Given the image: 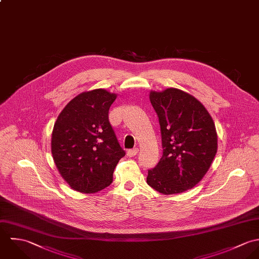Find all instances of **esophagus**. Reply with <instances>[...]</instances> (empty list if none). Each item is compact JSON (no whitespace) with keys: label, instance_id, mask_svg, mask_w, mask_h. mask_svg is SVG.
<instances>
[{"label":"esophagus","instance_id":"1","mask_svg":"<svg viewBox=\"0 0 259 259\" xmlns=\"http://www.w3.org/2000/svg\"><path fill=\"white\" fill-rule=\"evenodd\" d=\"M138 151H139V149H138V148L130 149V150H128V151H127V155L129 156V157H134V156H136L138 154Z\"/></svg>","mask_w":259,"mask_h":259}]
</instances>
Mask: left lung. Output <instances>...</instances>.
Segmentation results:
<instances>
[{"instance_id": "obj_1", "label": "left lung", "mask_w": 259, "mask_h": 259, "mask_svg": "<svg viewBox=\"0 0 259 259\" xmlns=\"http://www.w3.org/2000/svg\"><path fill=\"white\" fill-rule=\"evenodd\" d=\"M159 118L163 155L148 170L147 183L165 194L182 193L198 184L217 152L214 121L199 100L177 88L150 91Z\"/></svg>"}]
</instances>
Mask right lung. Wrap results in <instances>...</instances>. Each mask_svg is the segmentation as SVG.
Instances as JSON below:
<instances>
[{"mask_svg":"<svg viewBox=\"0 0 259 259\" xmlns=\"http://www.w3.org/2000/svg\"><path fill=\"white\" fill-rule=\"evenodd\" d=\"M116 98L105 89L83 92L65 106L55 122L53 159L62 178L76 191L95 193L109 186L125 156L108 119Z\"/></svg>","mask_w":259,"mask_h":259,"instance_id":"right-lung-1","label":"right lung"}]
</instances>
